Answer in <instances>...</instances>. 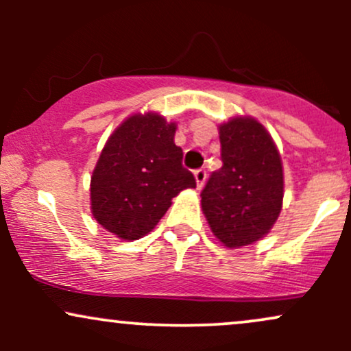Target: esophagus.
<instances>
[{
	"label": "esophagus",
	"instance_id": "34e87169",
	"mask_svg": "<svg viewBox=\"0 0 351 351\" xmlns=\"http://www.w3.org/2000/svg\"><path fill=\"white\" fill-rule=\"evenodd\" d=\"M195 178H196V184H198V188H203L204 181H206V170H204V168H198V170L195 171Z\"/></svg>",
	"mask_w": 351,
	"mask_h": 351
}]
</instances>
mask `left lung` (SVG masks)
Returning a JSON list of instances; mask_svg holds the SVG:
<instances>
[{
	"label": "left lung",
	"instance_id": "1",
	"mask_svg": "<svg viewBox=\"0 0 351 351\" xmlns=\"http://www.w3.org/2000/svg\"><path fill=\"white\" fill-rule=\"evenodd\" d=\"M223 167L201 191L209 228L228 247L259 241L279 217L284 198L280 155L267 130L254 119L219 127Z\"/></svg>",
	"mask_w": 351,
	"mask_h": 351
}]
</instances>
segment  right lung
I'll return each mask as SVG.
<instances>
[{"mask_svg":"<svg viewBox=\"0 0 351 351\" xmlns=\"http://www.w3.org/2000/svg\"><path fill=\"white\" fill-rule=\"evenodd\" d=\"M175 130L162 115H132L100 153L90 180L92 215L120 239L148 234L180 191L196 188Z\"/></svg>","mask_w":351,"mask_h":351,"instance_id":"obj_1","label":"right lung"}]
</instances>
